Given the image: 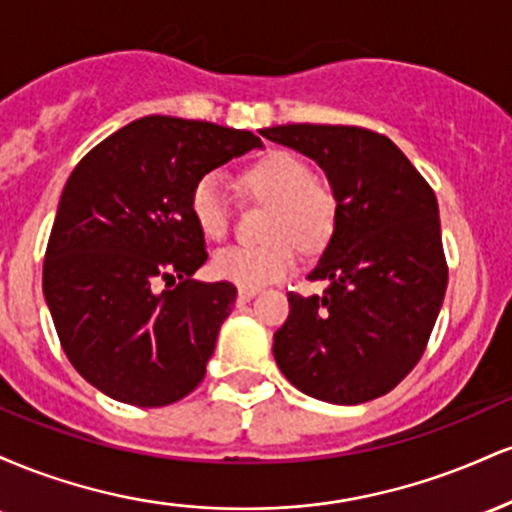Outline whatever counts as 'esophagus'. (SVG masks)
I'll return each instance as SVG.
<instances>
[{"instance_id": "1", "label": "esophagus", "mask_w": 512, "mask_h": 512, "mask_svg": "<svg viewBox=\"0 0 512 512\" xmlns=\"http://www.w3.org/2000/svg\"><path fill=\"white\" fill-rule=\"evenodd\" d=\"M260 291H252V289H238V303H248L252 298L257 296Z\"/></svg>"}]
</instances>
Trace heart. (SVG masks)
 Instances as JSON below:
<instances>
[{
  "instance_id": "obj_1",
  "label": "heart",
  "mask_w": 512,
  "mask_h": 512,
  "mask_svg": "<svg viewBox=\"0 0 512 512\" xmlns=\"http://www.w3.org/2000/svg\"><path fill=\"white\" fill-rule=\"evenodd\" d=\"M240 190L257 202L272 204L264 245H231L211 260L221 281L260 291L286 279L298 264V246L317 250L327 243L337 221V202L325 185L313 180L308 163L289 151H272L240 175ZM190 214L204 238L221 240L228 233L231 207L216 173L204 175L192 190Z\"/></svg>"
}]
</instances>
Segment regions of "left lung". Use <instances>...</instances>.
Listing matches in <instances>:
<instances>
[{"mask_svg": "<svg viewBox=\"0 0 512 512\" xmlns=\"http://www.w3.org/2000/svg\"><path fill=\"white\" fill-rule=\"evenodd\" d=\"M269 142L313 158L337 221L308 274L322 296L289 293L274 358L291 385L330 404H361L419 363L448 289L438 202L383 134L346 125H279Z\"/></svg>", "mask_w": 512, "mask_h": 512, "instance_id": "8db88e82", "label": "left lung"}]
</instances>
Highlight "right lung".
Returning a JSON list of instances; mask_svg holds the SVG:
<instances>
[{
	"label": "right lung",
	"mask_w": 512,
	"mask_h": 512,
	"mask_svg": "<svg viewBox=\"0 0 512 512\" xmlns=\"http://www.w3.org/2000/svg\"><path fill=\"white\" fill-rule=\"evenodd\" d=\"M262 149L245 129L149 115L110 134L64 185L43 293L64 354L103 395L166 407L202 383L236 286L192 274L207 243L190 214L199 178ZM175 283L157 291V284Z\"/></svg>",
	"instance_id": "1"
}]
</instances>
